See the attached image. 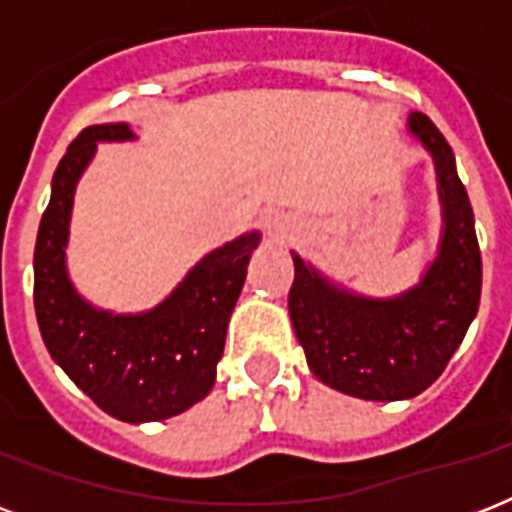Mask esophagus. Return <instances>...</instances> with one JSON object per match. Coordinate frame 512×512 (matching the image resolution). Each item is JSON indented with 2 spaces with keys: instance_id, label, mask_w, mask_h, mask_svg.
Here are the masks:
<instances>
[{
  "instance_id": "34e87169",
  "label": "esophagus",
  "mask_w": 512,
  "mask_h": 512,
  "mask_svg": "<svg viewBox=\"0 0 512 512\" xmlns=\"http://www.w3.org/2000/svg\"><path fill=\"white\" fill-rule=\"evenodd\" d=\"M268 233H271L276 241L289 239V233H292V223H289L287 217H273L271 223H268Z\"/></svg>"
}]
</instances>
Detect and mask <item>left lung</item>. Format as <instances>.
Instances as JSON below:
<instances>
[{"label": "left lung", "mask_w": 512, "mask_h": 512, "mask_svg": "<svg viewBox=\"0 0 512 512\" xmlns=\"http://www.w3.org/2000/svg\"><path fill=\"white\" fill-rule=\"evenodd\" d=\"M409 132L433 154L444 209L441 249L420 284L372 300L329 284L292 257L289 316L311 372L329 388L366 401H401L430 388L460 348L481 300V249L452 146L417 111Z\"/></svg>", "instance_id": "8db88e82"}]
</instances>
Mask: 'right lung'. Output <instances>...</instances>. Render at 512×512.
<instances>
[{
    "label": "right lung",
    "mask_w": 512,
    "mask_h": 512,
    "mask_svg": "<svg viewBox=\"0 0 512 512\" xmlns=\"http://www.w3.org/2000/svg\"><path fill=\"white\" fill-rule=\"evenodd\" d=\"M132 138L130 124H92L60 159L36 236L34 308L50 356L103 412L154 422L191 409L215 385L225 329L260 233L209 252L154 311L114 316L84 303L66 273L74 188L98 143Z\"/></svg>",
    "instance_id": "add662e5"
}]
</instances>
